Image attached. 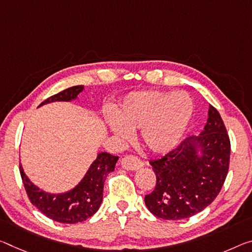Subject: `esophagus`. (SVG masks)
<instances>
[{"mask_svg":"<svg viewBox=\"0 0 252 252\" xmlns=\"http://www.w3.org/2000/svg\"><path fill=\"white\" fill-rule=\"evenodd\" d=\"M122 168L126 170H137L143 166L142 161L134 156H126L121 159Z\"/></svg>","mask_w":252,"mask_h":252,"instance_id":"esophagus-1","label":"esophagus"}]
</instances>
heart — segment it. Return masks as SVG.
Here are the masks:
<instances>
[{
	"label": "heart",
	"mask_w": 252,
	"mask_h": 252,
	"mask_svg": "<svg viewBox=\"0 0 252 252\" xmlns=\"http://www.w3.org/2000/svg\"><path fill=\"white\" fill-rule=\"evenodd\" d=\"M193 101L185 92L142 91L127 95L106 120L117 137L126 139L130 130L141 127V140L154 154H165L181 140L193 115Z\"/></svg>",
	"instance_id": "heart-1"
}]
</instances>
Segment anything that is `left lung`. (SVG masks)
<instances>
[{
	"label": "left lung",
	"instance_id": "8db88e82",
	"mask_svg": "<svg viewBox=\"0 0 252 252\" xmlns=\"http://www.w3.org/2000/svg\"><path fill=\"white\" fill-rule=\"evenodd\" d=\"M230 139L221 115L210 105L209 118L198 135L150 165L157 178L155 189L145 196L148 210L165 220L193 217L212 203L226 178Z\"/></svg>",
	"mask_w": 252,
	"mask_h": 252
}]
</instances>
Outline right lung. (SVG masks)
Returning a JSON list of instances; mask_svg holds the SVG:
<instances>
[{"label":"right lung","mask_w":252,"mask_h":252,"mask_svg":"<svg viewBox=\"0 0 252 252\" xmlns=\"http://www.w3.org/2000/svg\"><path fill=\"white\" fill-rule=\"evenodd\" d=\"M83 90V85L69 87L47 98L39 107L53 102L75 101ZM118 159V156L98 153L96 159L91 163L82 181L74 189L65 193L53 194L40 189L28 178L21 163H20V174L28 197L40 212L56 222L74 224L85 221L97 212L103 199L104 182L107 175L114 170Z\"/></svg>","instance_id":"right-lung-1"}]
</instances>
